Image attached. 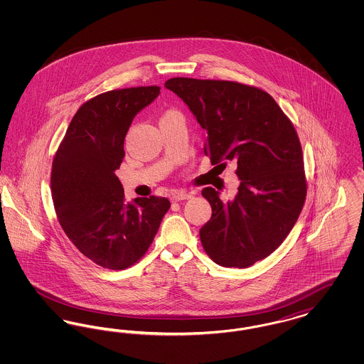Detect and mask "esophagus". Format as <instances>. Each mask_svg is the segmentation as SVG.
<instances>
[{
  "label": "esophagus",
  "mask_w": 364,
  "mask_h": 364,
  "mask_svg": "<svg viewBox=\"0 0 364 364\" xmlns=\"http://www.w3.org/2000/svg\"><path fill=\"white\" fill-rule=\"evenodd\" d=\"M191 196H192V193H191V192H186V191H177V192L172 193V200H173V202H181V200L191 199Z\"/></svg>",
  "instance_id": "34e87169"
}]
</instances>
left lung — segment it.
Wrapping results in <instances>:
<instances>
[{
  "label": "left lung",
  "instance_id": "1",
  "mask_svg": "<svg viewBox=\"0 0 364 364\" xmlns=\"http://www.w3.org/2000/svg\"><path fill=\"white\" fill-rule=\"evenodd\" d=\"M165 87L188 105L208 132L205 154L211 165L237 164L240 186L233 200L223 202L211 187L202 190L213 211L199 230L202 245L220 266L250 267L285 240L306 200L294 124L258 87L191 77H172Z\"/></svg>",
  "mask_w": 364,
  "mask_h": 364
}]
</instances>
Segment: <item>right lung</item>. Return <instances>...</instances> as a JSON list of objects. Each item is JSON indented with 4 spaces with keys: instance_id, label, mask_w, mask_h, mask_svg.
I'll use <instances>...</instances> for the list:
<instances>
[{
    "instance_id": "1",
    "label": "right lung",
    "mask_w": 364,
    "mask_h": 364,
    "mask_svg": "<svg viewBox=\"0 0 364 364\" xmlns=\"http://www.w3.org/2000/svg\"><path fill=\"white\" fill-rule=\"evenodd\" d=\"M159 90L131 87L88 100L73 116L53 159L50 187L58 223L73 245L105 269L135 264L171 208L166 198L158 196L127 203L114 174L132 120Z\"/></svg>"
}]
</instances>
